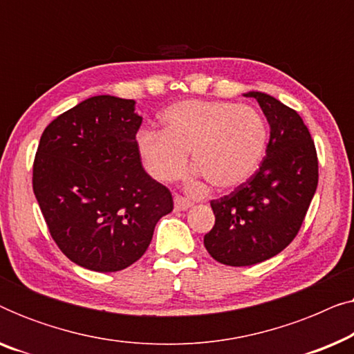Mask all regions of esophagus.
<instances>
[{
  "label": "esophagus",
  "mask_w": 354,
  "mask_h": 354,
  "mask_svg": "<svg viewBox=\"0 0 354 354\" xmlns=\"http://www.w3.org/2000/svg\"><path fill=\"white\" fill-rule=\"evenodd\" d=\"M192 205H193L192 200H188V198H185V196H182V195L174 196V206H176L177 211H185Z\"/></svg>",
  "instance_id": "1"
}]
</instances>
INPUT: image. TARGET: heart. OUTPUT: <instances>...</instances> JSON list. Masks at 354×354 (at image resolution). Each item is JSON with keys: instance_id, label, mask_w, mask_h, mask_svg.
I'll return each instance as SVG.
<instances>
[{"instance_id": "b5f03b06", "label": "heart", "mask_w": 354, "mask_h": 354, "mask_svg": "<svg viewBox=\"0 0 354 354\" xmlns=\"http://www.w3.org/2000/svg\"><path fill=\"white\" fill-rule=\"evenodd\" d=\"M268 145V127L258 111L227 101L190 100L162 114V132L140 130L137 151L158 182L185 172L187 153L214 188L243 183L256 171Z\"/></svg>"}]
</instances>
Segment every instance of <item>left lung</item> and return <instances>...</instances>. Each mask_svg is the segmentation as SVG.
Segmentation results:
<instances>
[{"label": "left lung", "mask_w": 354, "mask_h": 354, "mask_svg": "<svg viewBox=\"0 0 354 354\" xmlns=\"http://www.w3.org/2000/svg\"><path fill=\"white\" fill-rule=\"evenodd\" d=\"M270 125L266 158L248 180L212 200L214 227L205 246L222 264L253 266L279 254L298 235L319 178L314 140L297 111L250 91Z\"/></svg>", "instance_id": "1"}]
</instances>
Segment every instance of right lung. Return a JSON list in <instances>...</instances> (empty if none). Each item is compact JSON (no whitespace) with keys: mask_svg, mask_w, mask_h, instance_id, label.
Returning a JSON list of instances; mask_svg holds the SVG:
<instances>
[{"mask_svg":"<svg viewBox=\"0 0 354 354\" xmlns=\"http://www.w3.org/2000/svg\"><path fill=\"white\" fill-rule=\"evenodd\" d=\"M135 101L101 95L43 130L32 185L62 253L96 272H115L145 254L156 222L174 209L171 192L145 172Z\"/></svg>","mask_w":354,"mask_h":354,"instance_id":"1","label":"right lung"}]
</instances>
